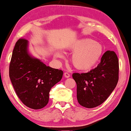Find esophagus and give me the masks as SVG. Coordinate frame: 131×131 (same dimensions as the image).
Instances as JSON below:
<instances>
[{
  "label": "esophagus",
  "mask_w": 131,
  "mask_h": 131,
  "mask_svg": "<svg viewBox=\"0 0 131 131\" xmlns=\"http://www.w3.org/2000/svg\"><path fill=\"white\" fill-rule=\"evenodd\" d=\"M64 77L66 78H70V74L69 73H67V72L64 73Z\"/></svg>",
  "instance_id": "obj_1"
}]
</instances>
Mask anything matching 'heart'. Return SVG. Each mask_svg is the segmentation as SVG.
<instances>
[{"label": "heart", "mask_w": 131, "mask_h": 131, "mask_svg": "<svg viewBox=\"0 0 131 131\" xmlns=\"http://www.w3.org/2000/svg\"><path fill=\"white\" fill-rule=\"evenodd\" d=\"M72 55L71 61L76 69L86 70L95 64L103 52V48L98 43L89 39H83L77 41L70 48ZM57 58L63 57L61 53L57 52Z\"/></svg>", "instance_id": "heart-1"}]
</instances>
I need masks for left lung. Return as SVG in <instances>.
<instances>
[{
    "label": "left lung",
    "mask_w": 131,
    "mask_h": 131,
    "mask_svg": "<svg viewBox=\"0 0 131 131\" xmlns=\"http://www.w3.org/2000/svg\"><path fill=\"white\" fill-rule=\"evenodd\" d=\"M119 69L117 55L114 51H107L95 69L88 73H73L79 104L91 108L103 103L117 85Z\"/></svg>",
    "instance_id": "8db88e82"
}]
</instances>
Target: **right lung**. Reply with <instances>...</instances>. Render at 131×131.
<instances>
[{
  "label": "right lung",
  "instance_id": "right-lung-1",
  "mask_svg": "<svg viewBox=\"0 0 131 131\" xmlns=\"http://www.w3.org/2000/svg\"><path fill=\"white\" fill-rule=\"evenodd\" d=\"M28 42H16L9 65V78L17 96L30 108H43L52 87L61 80L63 71L46 66L28 51Z\"/></svg>",
  "mask_w": 131,
  "mask_h": 131
}]
</instances>
